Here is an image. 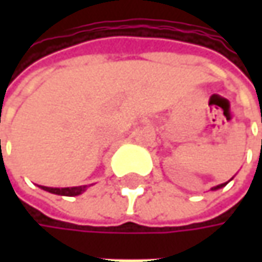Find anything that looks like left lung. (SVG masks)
Listing matches in <instances>:
<instances>
[{
	"label": "left lung",
	"instance_id": "left-lung-1",
	"mask_svg": "<svg viewBox=\"0 0 262 262\" xmlns=\"http://www.w3.org/2000/svg\"><path fill=\"white\" fill-rule=\"evenodd\" d=\"M227 184V182H226ZM226 184H222V185H217V186H214V188H213V189H219V188H222V186H225L226 185Z\"/></svg>",
	"mask_w": 262,
	"mask_h": 262
}]
</instances>
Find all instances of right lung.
<instances>
[{"label":"right lung","mask_w":262,"mask_h":262,"mask_svg":"<svg viewBox=\"0 0 262 262\" xmlns=\"http://www.w3.org/2000/svg\"><path fill=\"white\" fill-rule=\"evenodd\" d=\"M42 189H45L48 192H52V194H58V195H67V196H76L80 195L81 192L86 191L87 185L81 186H73V188H49V186H42Z\"/></svg>","instance_id":"obj_1"}]
</instances>
